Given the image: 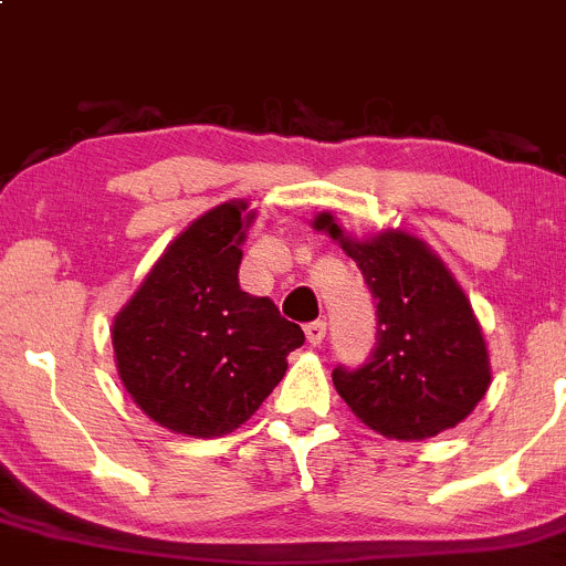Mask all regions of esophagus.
I'll use <instances>...</instances> for the list:
<instances>
[{
    "label": "esophagus",
    "mask_w": 566,
    "mask_h": 566,
    "mask_svg": "<svg viewBox=\"0 0 566 566\" xmlns=\"http://www.w3.org/2000/svg\"><path fill=\"white\" fill-rule=\"evenodd\" d=\"M305 337L311 346H322L326 337V322H311L305 326Z\"/></svg>",
    "instance_id": "1"
}]
</instances>
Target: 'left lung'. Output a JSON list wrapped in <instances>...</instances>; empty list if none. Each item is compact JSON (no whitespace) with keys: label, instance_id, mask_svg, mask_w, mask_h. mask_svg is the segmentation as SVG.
<instances>
[{"label":"left lung","instance_id":"8db88e82","mask_svg":"<svg viewBox=\"0 0 566 566\" xmlns=\"http://www.w3.org/2000/svg\"><path fill=\"white\" fill-rule=\"evenodd\" d=\"M313 229L352 255L376 296L378 343L363 368L332 370L337 395L376 433L422 441L463 422L491 387V354L444 261L403 229L348 234L332 212Z\"/></svg>","mask_w":566,"mask_h":566}]
</instances>
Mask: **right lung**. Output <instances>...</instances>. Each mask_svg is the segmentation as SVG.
Instances as JSON below:
<instances>
[{"mask_svg":"<svg viewBox=\"0 0 566 566\" xmlns=\"http://www.w3.org/2000/svg\"><path fill=\"white\" fill-rule=\"evenodd\" d=\"M218 203L160 253L111 326L114 363L133 403L190 439L248 422L305 343L275 302L240 289L242 244L255 209Z\"/></svg>","mask_w":566,"mask_h":566,"instance_id":"1","label":"right lung"}]
</instances>
